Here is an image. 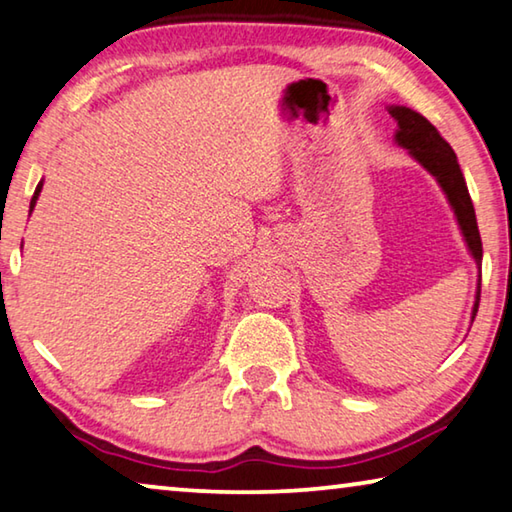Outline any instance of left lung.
<instances>
[{"instance_id":"left-lung-1","label":"left lung","mask_w":512,"mask_h":512,"mask_svg":"<svg viewBox=\"0 0 512 512\" xmlns=\"http://www.w3.org/2000/svg\"><path fill=\"white\" fill-rule=\"evenodd\" d=\"M387 111L392 113L396 125H399V129H396L394 134V143L408 150L410 157L419 161V164L435 177V182L440 184V189L444 191V196L453 209V216H456V223L460 227L462 239L467 243L469 255H472V259L476 262L478 285H476V296H474V307H472V321H474V316L478 312V300H481L483 243H481V234H478L472 198H469V191H467L465 177H462V170L458 166L456 152L451 150V145L442 139L440 132H437V129L415 109L401 107V104H392V107H387Z\"/></svg>"}]
</instances>
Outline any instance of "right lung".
Returning <instances> with one entry per match:
<instances>
[{
  "mask_svg": "<svg viewBox=\"0 0 512 512\" xmlns=\"http://www.w3.org/2000/svg\"><path fill=\"white\" fill-rule=\"evenodd\" d=\"M40 191H43V182H38V186H36V191H34V198H31V205H29V212H34V207H36V200H38V196H40Z\"/></svg>",
  "mask_w": 512,
  "mask_h": 512,
  "instance_id": "obj_1",
  "label": "right lung"
}]
</instances>
